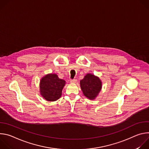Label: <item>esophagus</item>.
I'll list each match as a JSON object with an SVG mask.
<instances>
[{
  "label": "esophagus",
  "instance_id": "esophagus-1",
  "mask_svg": "<svg viewBox=\"0 0 149 149\" xmlns=\"http://www.w3.org/2000/svg\"><path fill=\"white\" fill-rule=\"evenodd\" d=\"M77 81V80L76 79H71V80L70 81V82H71V83H76Z\"/></svg>",
  "mask_w": 149,
  "mask_h": 149
}]
</instances>
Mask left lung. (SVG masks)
I'll return each instance as SVG.
<instances>
[{
	"label": "left lung",
	"mask_w": 149,
	"mask_h": 149,
	"mask_svg": "<svg viewBox=\"0 0 149 149\" xmlns=\"http://www.w3.org/2000/svg\"><path fill=\"white\" fill-rule=\"evenodd\" d=\"M80 86L84 95L90 100H94L102 88V82L98 77L87 74L80 81Z\"/></svg>",
	"instance_id": "left-lung-1"
}]
</instances>
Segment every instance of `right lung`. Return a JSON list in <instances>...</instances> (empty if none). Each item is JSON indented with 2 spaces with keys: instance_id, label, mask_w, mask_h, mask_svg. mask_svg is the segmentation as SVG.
<instances>
[{
  "instance_id": "obj_1",
  "label": "right lung",
  "mask_w": 149,
  "mask_h": 149,
  "mask_svg": "<svg viewBox=\"0 0 149 149\" xmlns=\"http://www.w3.org/2000/svg\"><path fill=\"white\" fill-rule=\"evenodd\" d=\"M65 85V81L59 78L56 74H47L40 81V95L47 101H56L61 97L62 91Z\"/></svg>"
}]
</instances>
